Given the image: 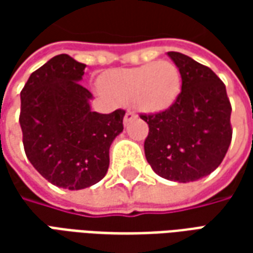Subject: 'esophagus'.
I'll use <instances>...</instances> for the list:
<instances>
[{"instance_id": "34e87169", "label": "esophagus", "mask_w": 253, "mask_h": 253, "mask_svg": "<svg viewBox=\"0 0 253 253\" xmlns=\"http://www.w3.org/2000/svg\"><path fill=\"white\" fill-rule=\"evenodd\" d=\"M135 112H134V111H131V110H128L126 112V115H125V119H123V121H125V125H127V123H128V122H131L132 119H134V118H135Z\"/></svg>"}]
</instances>
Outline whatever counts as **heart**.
Segmentation results:
<instances>
[{"mask_svg":"<svg viewBox=\"0 0 253 253\" xmlns=\"http://www.w3.org/2000/svg\"><path fill=\"white\" fill-rule=\"evenodd\" d=\"M180 86V72L169 61L114 70L104 80V89L111 99L122 104L134 103L145 112L167 110L173 104Z\"/></svg>","mask_w":253,"mask_h":253,"instance_id":"heart-1","label":"heart"}]
</instances>
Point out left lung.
<instances>
[{"label": "left lung", "mask_w": 253, "mask_h": 253, "mask_svg": "<svg viewBox=\"0 0 253 253\" xmlns=\"http://www.w3.org/2000/svg\"><path fill=\"white\" fill-rule=\"evenodd\" d=\"M181 76V92L168 110L141 114L149 125L145 156L167 180L187 183L210 175L232 141V105L225 84L210 67L169 51Z\"/></svg>", "instance_id": "obj_1"}]
</instances>
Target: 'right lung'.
Returning a JSON list of instances; mask_svg holds the SVG:
<instances>
[{
    "label": "right lung",
    "instance_id": "right-lung-1",
    "mask_svg": "<svg viewBox=\"0 0 253 253\" xmlns=\"http://www.w3.org/2000/svg\"><path fill=\"white\" fill-rule=\"evenodd\" d=\"M85 66L67 54L57 55L31 74L20 93L25 154L46 180L67 190L104 177L126 114L90 110L92 93L80 84Z\"/></svg>",
    "mask_w": 253,
    "mask_h": 253
}]
</instances>
